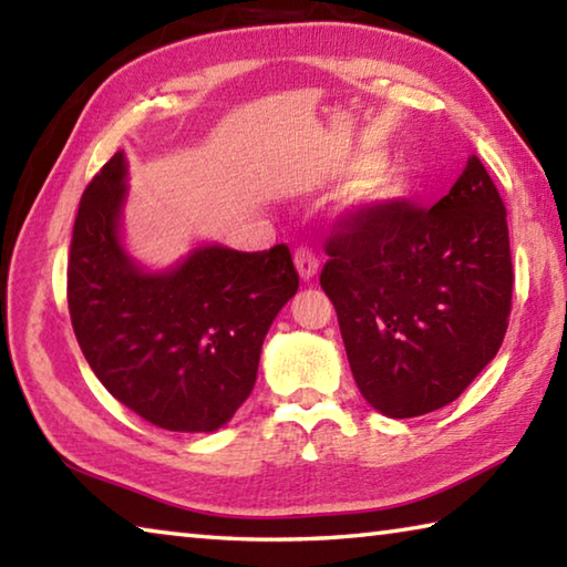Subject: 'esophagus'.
<instances>
[{
	"instance_id": "obj_1",
	"label": "esophagus",
	"mask_w": 567,
	"mask_h": 567,
	"mask_svg": "<svg viewBox=\"0 0 567 567\" xmlns=\"http://www.w3.org/2000/svg\"><path fill=\"white\" fill-rule=\"evenodd\" d=\"M295 267H297V272H300L302 280L310 282L320 270V260L310 247H297L295 249Z\"/></svg>"
}]
</instances>
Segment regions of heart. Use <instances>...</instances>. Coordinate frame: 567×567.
<instances>
[{"mask_svg": "<svg viewBox=\"0 0 567 567\" xmlns=\"http://www.w3.org/2000/svg\"><path fill=\"white\" fill-rule=\"evenodd\" d=\"M358 169H368V162H360ZM405 192V175L400 169H380L372 172L368 179L360 182L358 192L352 195V205L360 209H380Z\"/></svg>", "mask_w": 567, "mask_h": 567, "instance_id": "b5f03b06", "label": "heart"}]
</instances>
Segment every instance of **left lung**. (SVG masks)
I'll use <instances>...</instances> for the list:
<instances>
[{
    "instance_id": "left-lung-1",
    "label": "left lung",
    "mask_w": 567,
    "mask_h": 567,
    "mask_svg": "<svg viewBox=\"0 0 567 567\" xmlns=\"http://www.w3.org/2000/svg\"><path fill=\"white\" fill-rule=\"evenodd\" d=\"M505 217L473 155L430 209L395 199L334 223L320 285L352 378L382 415L445 408L501 350L513 300Z\"/></svg>"
}]
</instances>
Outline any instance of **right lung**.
<instances>
[{
  "instance_id": "obj_1",
  "label": "right lung",
  "mask_w": 567,
  "mask_h": 567,
  "mask_svg": "<svg viewBox=\"0 0 567 567\" xmlns=\"http://www.w3.org/2000/svg\"><path fill=\"white\" fill-rule=\"evenodd\" d=\"M127 162L117 152L76 209L66 302L76 342L112 398L172 433H213L257 380L265 334L297 292L287 245L197 247L165 272L124 252Z\"/></svg>"
}]
</instances>
